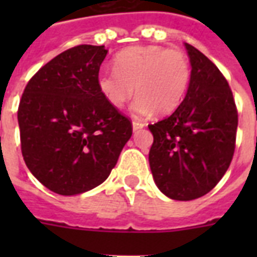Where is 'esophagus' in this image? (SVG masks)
Returning <instances> with one entry per match:
<instances>
[{"mask_svg": "<svg viewBox=\"0 0 257 257\" xmlns=\"http://www.w3.org/2000/svg\"><path fill=\"white\" fill-rule=\"evenodd\" d=\"M132 125H133V131H135V132H136V131H139V129L144 128V126H145L144 122H141V121H136V120L133 121Z\"/></svg>", "mask_w": 257, "mask_h": 257, "instance_id": "esophagus-1", "label": "esophagus"}]
</instances>
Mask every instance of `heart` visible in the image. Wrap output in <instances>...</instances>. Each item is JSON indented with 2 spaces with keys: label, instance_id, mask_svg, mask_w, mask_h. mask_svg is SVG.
<instances>
[{
  "label": "heart",
  "instance_id": "heart-1",
  "mask_svg": "<svg viewBox=\"0 0 257 257\" xmlns=\"http://www.w3.org/2000/svg\"><path fill=\"white\" fill-rule=\"evenodd\" d=\"M114 69H102L97 85L113 108H122L135 93V116L161 114L179 108L191 84L189 60L180 50L157 45H136L121 50L113 60Z\"/></svg>",
  "mask_w": 257,
  "mask_h": 257
}]
</instances>
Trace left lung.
<instances>
[{
    "instance_id": "obj_1",
    "label": "left lung",
    "mask_w": 257,
    "mask_h": 257,
    "mask_svg": "<svg viewBox=\"0 0 257 257\" xmlns=\"http://www.w3.org/2000/svg\"><path fill=\"white\" fill-rule=\"evenodd\" d=\"M192 77L179 108L148 125L153 135L149 165L155 183L173 200L197 199L219 183L236 147L237 108L219 68L185 44Z\"/></svg>"
}]
</instances>
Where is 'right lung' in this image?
<instances>
[{"instance_id": "obj_1", "label": "right lung", "mask_w": 257, "mask_h": 257, "mask_svg": "<svg viewBox=\"0 0 257 257\" xmlns=\"http://www.w3.org/2000/svg\"><path fill=\"white\" fill-rule=\"evenodd\" d=\"M108 50L78 45L42 66L18 105L26 167L48 189L72 196L104 183L132 136V122L101 94Z\"/></svg>"}]
</instances>
